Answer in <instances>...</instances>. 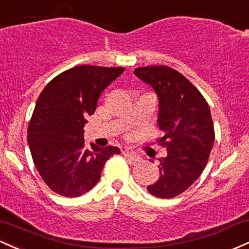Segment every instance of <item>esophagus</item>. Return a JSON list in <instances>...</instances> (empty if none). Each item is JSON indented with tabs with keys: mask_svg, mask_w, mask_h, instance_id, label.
I'll return each mask as SVG.
<instances>
[{
	"mask_svg": "<svg viewBox=\"0 0 249 249\" xmlns=\"http://www.w3.org/2000/svg\"><path fill=\"white\" fill-rule=\"evenodd\" d=\"M123 155H124L125 157H129V158H131V160H132L133 162H138V160H141V157H139L138 155H136L135 152H133L132 150H130V149H125V150H123Z\"/></svg>",
	"mask_w": 249,
	"mask_h": 249,
	"instance_id": "obj_1",
	"label": "esophagus"
}]
</instances>
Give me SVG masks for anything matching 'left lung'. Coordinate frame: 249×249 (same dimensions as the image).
<instances>
[{
    "instance_id": "8db88e82",
    "label": "left lung",
    "mask_w": 249,
    "mask_h": 249,
    "mask_svg": "<svg viewBox=\"0 0 249 249\" xmlns=\"http://www.w3.org/2000/svg\"><path fill=\"white\" fill-rule=\"evenodd\" d=\"M136 75L158 97L160 145L168 155L160 158V178L147 191L160 198L179 195L200 177L214 145L215 132L208 103L181 73L168 66L139 67Z\"/></svg>"
}]
</instances>
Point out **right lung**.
I'll return each instance as SVG.
<instances>
[{
    "label": "right lung",
    "instance_id": "right-lung-1",
    "mask_svg": "<svg viewBox=\"0 0 249 249\" xmlns=\"http://www.w3.org/2000/svg\"><path fill=\"white\" fill-rule=\"evenodd\" d=\"M124 72L123 67L81 65L60 73L43 89L28 126L33 160L54 193L78 197L97 184L117 146L84 142L86 117L94 113L100 94Z\"/></svg>",
    "mask_w": 249,
    "mask_h": 249
}]
</instances>
